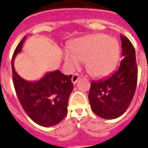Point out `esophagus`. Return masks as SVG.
Segmentation results:
<instances>
[{
    "instance_id": "obj_1",
    "label": "esophagus",
    "mask_w": 148,
    "mask_h": 148,
    "mask_svg": "<svg viewBox=\"0 0 148 148\" xmlns=\"http://www.w3.org/2000/svg\"><path fill=\"white\" fill-rule=\"evenodd\" d=\"M79 79H80L79 74H77V73H75V74H73L72 78H71V81H72L73 84H76V83L77 82V81H78Z\"/></svg>"
}]
</instances>
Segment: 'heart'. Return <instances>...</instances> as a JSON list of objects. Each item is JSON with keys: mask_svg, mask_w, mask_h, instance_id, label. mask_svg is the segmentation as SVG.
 <instances>
[{"mask_svg": "<svg viewBox=\"0 0 148 148\" xmlns=\"http://www.w3.org/2000/svg\"><path fill=\"white\" fill-rule=\"evenodd\" d=\"M64 52L65 62L71 67L85 60L88 73L96 77L108 76L114 70L119 56L118 40L101 34L77 38Z\"/></svg>", "mask_w": 148, "mask_h": 148, "instance_id": "heart-1", "label": "heart"}]
</instances>
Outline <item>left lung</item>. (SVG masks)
Returning <instances> with one entry per match:
<instances>
[{
    "label": "left lung",
    "instance_id": "left-lung-1",
    "mask_svg": "<svg viewBox=\"0 0 148 148\" xmlns=\"http://www.w3.org/2000/svg\"><path fill=\"white\" fill-rule=\"evenodd\" d=\"M121 57L119 69L106 79L91 82L88 99L94 113L106 119L119 118L126 111L135 94L138 76L134 46L120 35Z\"/></svg>",
    "mask_w": 148,
    "mask_h": 148
}]
</instances>
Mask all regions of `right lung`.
<instances>
[{
  "label": "right lung",
  "instance_id": "right-lung-1",
  "mask_svg": "<svg viewBox=\"0 0 148 148\" xmlns=\"http://www.w3.org/2000/svg\"><path fill=\"white\" fill-rule=\"evenodd\" d=\"M24 39L25 37L18 43L12 58V82L16 95L25 112L35 123L52 126L63 121L67 114L69 96L74 88L72 75L55 71L35 82L23 79L15 71L13 61L21 51Z\"/></svg>",
  "mask_w": 148,
  "mask_h": 148
}]
</instances>
